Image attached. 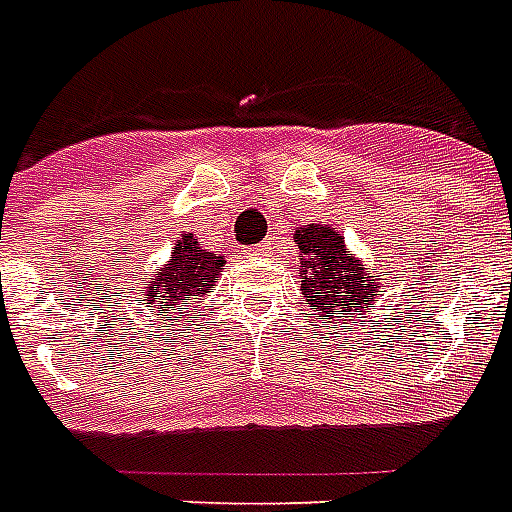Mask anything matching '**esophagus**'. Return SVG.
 <instances>
[{"mask_svg":"<svg viewBox=\"0 0 512 512\" xmlns=\"http://www.w3.org/2000/svg\"><path fill=\"white\" fill-rule=\"evenodd\" d=\"M265 252H268V247H265V244H257V247H249L244 255H247V257H263Z\"/></svg>","mask_w":512,"mask_h":512,"instance_id":"34e87169","label":"esophagus"}]
</instances>
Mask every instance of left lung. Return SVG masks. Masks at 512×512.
I'll use <instances>...</instances> for the list:
<instances>
[{"label":"left lung","mask_w":512,"mask_h":512,"mask_svg":"<svg viewBox=\"0 0 512 512\" xmlns=\"http://www.w3.org/2000/svg\"><path fill=\"white\" fill-rule=\"evenodd\" d=\"M300 249V289L313 316H329L335 324L361 319L374 308L380 279L358 257L345 252V239L329 225L311 223L295 231Z\"/></svg>","instance_id":"left-lung-1"}]
</instances>
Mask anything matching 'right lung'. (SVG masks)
Segmentation results:
<instances>
[{
	"instance_id": "right-lung-1",
	"label": "right lung",
	"mask_w": 512,
	"mask_h": 512,
	"mask_svg": "<svg viewBox=\"0 0 512 512\" xmlns=\"http://www.w3.org/2000/svg\"><path fill=\"white\" fill-rule=\"evenodd\" d=\"M223 263V255L201 249L193 233H183L172 247V260H167V265L159 268L154 279L143 287L146 308L156 311V316H164L167 311L175 313L183 305H196L223 276Z\"/></svg>"
}]
</instances>
